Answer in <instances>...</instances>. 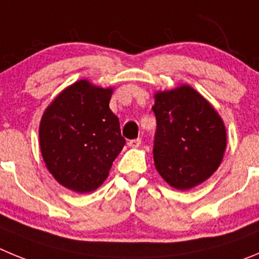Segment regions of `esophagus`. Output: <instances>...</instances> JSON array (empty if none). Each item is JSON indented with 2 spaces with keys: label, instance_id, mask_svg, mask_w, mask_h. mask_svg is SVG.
<instances>
[{
  "label": "esophagus",
  "instance_id": "34e87169",
  "mask_svg": "<svg viewBox=\"0 0 259 259\" xmlns=\"http://www.w3.org/2000/svg\"><path fill=\"white\" fill-rule=\"evenodd\" d=\"M142 143V139L141 138H137V139H132V141H129V147H132V148H138L139 146H141Z\"/></svg>",
  "mask_w": 259,
  "mask_h": 259
}]
</instances>
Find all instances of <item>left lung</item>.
Wrapping results in <instances>:
<instances>
[{"instance_id":"8db88e82","label":"left lung","mask_w":259,"mask_h":259,"mask_svg":"<svg viewBox=\"0 0 259 259\" xmlns=\"http://www.w3.org/2000/svg\"><path fill=\"white\" fill-rule=\"evenodd\" d=\"M153 161L158 174L177 190H190L209 178L222 162L226 127L201 94L188 85L157 92Z\"/></svg>"}]
</instances>
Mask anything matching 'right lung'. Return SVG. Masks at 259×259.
<instances>
[{"label": "right lung", "mask_w": 259, "mask_h": 259, "mask_svg": "<svg viewBox=\"0 0 259 259\" xmlns=\"http://www.w3.org/2000/svg\"><path fill=\"white\" fill-rule=\"evenodd\" d=\"M113 89L80 80L63 90L39 122V148L53 177L68 190L92 192L108 177L125 146L109 109Z\"/></svg>", "instance_id": "obj_1"}]
</instances>
